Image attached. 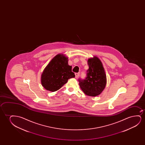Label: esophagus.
I'll return each instance as SVG.
<instances>
[{
	"label": "esophagus",
	"mask_w": 145,
	"mask_h": 145,
	"mask_svg": "<svg viewBox=\"0 0 145 145\" xmlns=\"http://www.w3.org/2000/svg\"><path fill=\"white\" fill-rule=\"evenodd\" d=\"M80 75L79 73H75V78H77Z\"/></svg>",
	"instance_id": "obj_1"
}]
</instances>
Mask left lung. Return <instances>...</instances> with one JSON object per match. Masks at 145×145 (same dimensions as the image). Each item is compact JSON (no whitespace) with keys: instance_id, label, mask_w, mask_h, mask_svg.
Masks as SVG:
<instances>
[{"instance_id":"1","label":"left lung","mask_w":145,"mask_h":145,"mask_svg":"<svg viewBox=\"0 0 145 145\" xmlns=\"http://www.w3.org/2000/svg\"><path fill=\"white\" fill-rule=\"evenodd\" d=\"M89 69L85 79H79V85L86 95L95 97L105 89L106 84V76L103 64L97 56L88 60Z\"/></svg>"}]
</instances>
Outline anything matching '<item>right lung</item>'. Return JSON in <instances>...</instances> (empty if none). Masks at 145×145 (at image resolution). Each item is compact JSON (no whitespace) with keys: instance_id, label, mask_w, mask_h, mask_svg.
<instances>
[{"instance_id":"add662e5","label":"right lung","mask_w":145,"mask_h":145,"mask_svg":"<svg viewBox=\"0 0 145 145\" xmlns=\"http://www.w3.org/2000/svg\"><path fill=\"white\" fill-rule=\"evenodd\" d=\"M67 57L58 54L54 57L44 68L41 76L43 87L49 91H56L67 82L69 79L75 77L72 66L68 65Z\"/></svg>"}]
</instances>
